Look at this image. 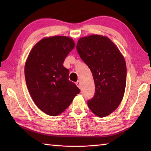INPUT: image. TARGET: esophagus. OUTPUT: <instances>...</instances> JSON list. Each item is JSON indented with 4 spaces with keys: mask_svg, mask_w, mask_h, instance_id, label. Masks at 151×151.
Wrapping results in <instances>:
<instances>
[{
    "mask_svg": "<svg viewBox=\"0 0 151 151\" xmlns=\"http://www.w3.org/2000/svg\"><path fill=\"white\" fill-rule=\"evenodd\" d=\"M75 84H76V85L80 89H81L82 85H81V82H80V81H77V82H76L75 83Z\"/></svg>",
    "mask_w": 151,
    "mask_h": 151,
    "instance_id": "esophagus-1",
    "label": "esophagus"
}]
</instances>
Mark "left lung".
<instances>
[{
    "label": "left lung",
    "mask_w": 151,
    "mask_h": 151,
    "mask_svg": "<svg viewBox=\"0 0 151 151\" xmlns=\"http://www.w3.org/2000/svg\"><path fill=\"white\" fill-rule=\"evenodd\" d=\"M76 50L94 79L95 93L88 101V107L98 117L107 116L123 98L127 82L124 57L108 37L95 34L80 38Z\"/></svg>",
    "instance_id": "8db88e82"
}]
</instances>
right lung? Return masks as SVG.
I'll return each instance as SVG.
<instances>
[{"instance_id": "obj_1", "label": "right lung", "mask_w": 151, "mask_h": 151, "mask_svg": "<svg viewBox=\"0 0 151 151\" xmlns=\"http://www.w3.org/2000/svg\"><path fill=\"white\" fill-rule=\"evenodd\" d=\"M75 46L69 37H45L35 45L25 63V80L31 97L41 111L51 116L62 114L81 91L69 81V70L63 65Z\"/></svg>"}]
</instances>
